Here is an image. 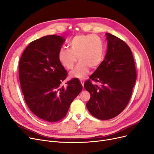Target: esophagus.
<instances>
[{"label": "esophagus", "instance_id": "esophagus-1", "mask_svg": "<svg viewBox=\"0 0 154 154\" xmlns=\"http://www.w3.org/2000/svg\"><path fill=\"white\" fill-rule=\"evenodd\" d=\"M80 83H81V84H82V87H84V82L83 81V80H80Z\"/></svg>", "mask_w": 154, "mask_h": 154}]
</instances>
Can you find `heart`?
I'll use <instances>...</instances> for the list:
<instances>
[{
	"instance_id": "1",
	"label": "heart",
	"mask_w": 154,
	"mask_h": 154,
	"mask_svg": "<svg viewBox=\"0 0 154 154\" xmlns=\"http://www.w3.org/2000/svg\"><path fill=\"white\" fill-rule=\"evenodd\" d=\"M69 49H61L58 53V59L62 66L70 70L78 60L75 68L70 73L72 78L84 79L89 67H97L103 58L104 46L102 39L94 34L78 35L73 37L68 44Z\"/></svg>"
}]
</instances>
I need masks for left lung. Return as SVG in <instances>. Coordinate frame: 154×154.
<instances>
[{"label":"left lung","mask_w":154,"mask_h":154,"mask_svg":"<svg viewBox=\"0 0 154 154\" xmlns=\"http://www.w3.org/2000/svg\"><path fill=\"white\" fill-rule=\"evenodd\" d=\"M107 51L103 61L90 77L100 83L92 84L90 80L84 84L91 94L86 104L92 116L101 120L117 116L127 106L135 84L137 74L132 51L117 37L106 33Z\"/></svg>","instance_id":"obj_1"}]
</instances>
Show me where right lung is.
<instances>
[{
  "mask_svg": "<svg viewBox=\"0 0 154 154\" xmlns=\"http://www.w3.org/2000/svg\"><path fill=\"white\" fill-rule=\"evenodd\" d=\"M65 40L55 35L34 40L23 51L19 65L20 87L27 106L36 116L49 122L66 117L70 103L82 90L76 78L66 87L61 85L67 72L59 62L58 53Z\"/></svg>",
  "mask_w": 154,
  "mask_h": 154,
  "instance_id": "right-lung-1",
  "label": "right lung"
}]
</instances>
